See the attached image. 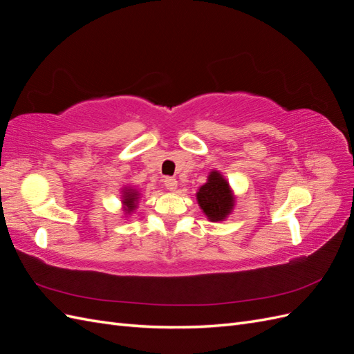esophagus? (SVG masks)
<instances>
[{
    "label": "esophagus",
    "mask_w": 354,
    "mask_h": 354,
    "mask_svg": "<svg viewBox=\"0 0 354 354\" xmlns=\"http://www.w3.org/2000/svg\"><path fill=\"white\" fill-rule=\"evenodd\" d=\"M164 185H165V187H167L168 190H176V189H177V180L173 178V177H167V178L164 180Z\"/></svg>",
    "instance_id": "obj_1"
}]
</instances>
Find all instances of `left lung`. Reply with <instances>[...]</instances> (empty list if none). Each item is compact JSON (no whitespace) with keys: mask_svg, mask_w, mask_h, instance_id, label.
<instances>
[{"mask_svg":"<svg viewBox=\"0 0 354 354\" xmlns=\"http://www.w3.org/2000/svg\"><path fill=\"white\" fill-rule=\"evenodd\" d=\"M196 198L202 211L212 221L226 218L233 208V196L229 183L217 171H212L209 174L208 181L199 189Z\"/></svg>","mask_w":354,"mask_h":354,"instance_id":"8db88e82","label":"left lung"}]
</instances>
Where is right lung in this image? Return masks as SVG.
I'll return each mask as SVG.
<instances>
[{
	"label": "right lung",
	"mask_w": 354,
	"mask_h": 354,
	"mask_svg": "<svg viewBox=\"0 0 354 354\" xmlns=\"http://www.w3.org/2000/svg\"><path fill=\"white\" fill-rule=\"evenodd\" d=\"M125 196H124V203L127 205V209H133L136 205H134V202H136V199H137V192H125L124 194Z\"/></svg>",
	"instance_id": "add662e5"
}]
</instances>
